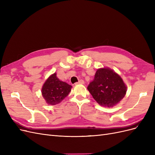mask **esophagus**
Listing matches in <instances>:
<instances>
[{
    "label": "esophagus",
    "mask_w": 155,
    "mask_h": 155,
    "mask_svg": "<svg viewBox=\"0 0 155 155\" xmlns=\"http://www.w3.org/2000/svg\"><path fill=\"white\" fill-rule=\"evenodd\" d=\"M85 83V81H84L83 79H81V80H79L78 83H76V85H77V84H84Z\"/></svg>",
    "instance_id": "1"
}]
</instances>
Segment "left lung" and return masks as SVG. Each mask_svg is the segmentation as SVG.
Instances as JSON below:
<instances>
[{"label":"left lung","instance_id":"8db88e82","mask_svg":"<svg viewBox=\"0 0 155 155\" xmlns=\"http://www.w3.org/2000/svg\"><path fill=\"white\" fill-rule=\"evenodd\" d=\"M87 89L100 105L112 107L125 96L127 87L122 79L109 68L98 69Z\"/></svg>","mask_w":155,"mask_h":155}]
</instances>
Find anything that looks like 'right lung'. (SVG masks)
Segmentation results:
<instances>
[{
  "label": "right lung",
  "mask_w": 155,
  "mask_h": 155,
  "mask_svg": "<svg viewBox=\"0 0 155 155\" xmlns=\"http://www.w3.org/2000/svg\"><path fill=\"white\" fill-rule=\"evenodd\" d=\"M72 86L60 81L54 73L47 79L42 88V95L49 105L58 104L66 97L71 91Z\"/></svg>",
  "instance_id": "right-lung-1"
}]
</instances>
